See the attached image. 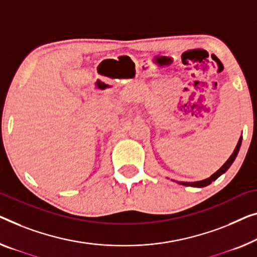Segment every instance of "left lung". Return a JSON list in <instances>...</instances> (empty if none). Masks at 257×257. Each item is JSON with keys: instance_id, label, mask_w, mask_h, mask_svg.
<instances>
[{"instance_id": "8db88e82", "label": "left lung", "mask_w": 257, "mask_h": 257, "mask_svg": "<svg viewBox=\"0 0 257 257\" xmlns=\"http://www.w3.org/2000/svg\"><path fill=\"white\" fill-rule=\"evenodd\" d=\"M241 141H242V137H240V140H239V142H238V144H236L234 151H233L231 157H229V158L226 160V163H225L224 165L221 166V167L219 168V170H218V171L216 172V173H213V174L211 175V177L208 178V179H205V180H202V181H196V182H179L180 185L188 186V187H198V188H202V187L209 186L210 183H211L212 181H214V180H217L218 178H219L221 174H224L225 172H226V171L228 170L229 166L232 165L233 162H234L235 158H236V156H238V152H239V150H240Z\"/></svg>"}]
</instances>
